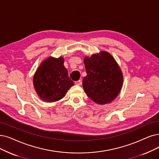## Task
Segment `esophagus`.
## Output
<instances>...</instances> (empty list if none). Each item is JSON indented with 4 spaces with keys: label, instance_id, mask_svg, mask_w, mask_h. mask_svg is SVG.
<instances>
[{
    "label": "esophagus",
    "instance_id": "esophagus-1",
    "mask_svg": "<svg viewBox=\"0 0 159 159\" xmlns=\"http://www.w3.org/2000/svg\"><path fill=\"white\" fill-rule=\"evenodd\" d=\"M81 80H78V81H75V85H81Z\"/></svg>",
    "mask_w": 159,
    "mask_h": 159
}]
</instances>
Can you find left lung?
I'll use <instances>...</instances> for the list:
<instances>
[{"label":"left lung","instance_id":"8db88e82","mask_svg":"<svg viewBox=\"0 0 159 159\" xmlns=\"http://www.w3.org/2000/svg\"><path fill=\"white\" fill-rule=\"evenodd\" d=\"M84 64L87 75L83 79V87L89 98L99 104L110 103L119 94L123 77L113 57L106 52L101 55L85 57Z\"/></svg>","mask_w":159,"mask_h":159}]
</instances>
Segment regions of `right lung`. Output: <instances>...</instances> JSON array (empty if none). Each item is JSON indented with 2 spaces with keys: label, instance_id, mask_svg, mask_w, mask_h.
<instances>
[{
  "label": "right lung",
  "instance_id": "right-lung-1",
  "mask_svg": "<svg viewBox=\"0 0 159 159\" xmlns=\"http://www.w3.org/2000/svg\"><path fill=\"white\" fill-rule=\"evenodd\" d=\"M33 84L41 99L53 102L65 96L68 90L74 85V81L69 78L62 57H49L37 69Z\"/></svg>",
  "mask_w": 159,
  "mask_h": 159
}]
</instances>
